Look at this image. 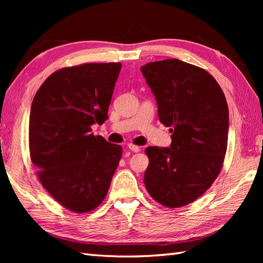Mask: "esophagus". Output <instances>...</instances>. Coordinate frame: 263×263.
I'll return each mask as SVG.
<instances>
[{
  "instance_id": "1",
  "label": "esophagus",
  "mask_w": 263,
  "mask_h": 263,
  "mask_svg": "<svg viewBox=\"0 0 263 263\" xmlns=\"http://www.w3.org/2000/svg\"><path fill=\"white\" fill-rule=\"evenodd\" d=\"M127 148L130 149L131 152H133V153H139V152H140V147H138V146H136V144H132V143L127 144Z\"/></svg>"
}]
</instances>
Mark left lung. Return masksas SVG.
<instances>
[{"label": "left lung", "mask_w": 263, "mask_h": 263, "mask_svg": "<svg viewBox=\"0 0 263 263\" xmlns=\"http://www.w3.org/2000/svg\"><path fill=\"white\" fill-rule=\"evenodd\" d=\"M155 95L158 116L171 126L170 148L148 147V193L165 206L180 208L201 197L219 175L228 139V106L205 70L177 59L141 66Z\"/></svg>", "instance_id": "1"}]
</instances>
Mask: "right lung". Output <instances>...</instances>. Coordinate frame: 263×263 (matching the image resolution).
I'll return each instance as SVG.
<instances>
[{
    "mask_svg": "<svg viewBox=\"0 0 263 263\" xmlns=\"http://www.w3.org/2000/svg\"><path fill=\"white\" fill-rule=\"evenodd\" d=\"M121 63H86L54 72L33 97L29 150L46 191L77 214L102 203L122 147L93 136L91 125L108 119Z\"/></svg>",
    "mask_w": 263,
    "mask_h": 263,
    "instance_id": "right-lung-1",
    "label": "right lung"
}]
</instances>
